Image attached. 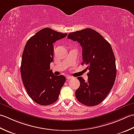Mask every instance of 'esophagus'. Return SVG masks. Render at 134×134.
<instances>
[{
    "label": "esophagus",
    "mask_w": 134,
    "mask_h": 134,
    "mask_svg": "<svg viewBox=\"0 0 134 134\" xmlns=\"http://www.w3.org/2000/svg\"><path fill=\"white\" fill-rule=\"evenodd\" d=\"M72 79V76H66V79H67V80H70V79Z\"/></svg>",
    "instance_id": "1"
}]
</instances>
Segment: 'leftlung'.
Segmentation results:
<instances>
[{
  "instance_id": "obj_1",
  "label": "left lung",
  "mask_w": 134,
  "mask_h": 134,
  "mask_svg": "<svg viewBox=\"0 0 134 134\" xmlns=\"http://www.w3.org/2000/svg\"><path fill=\"white\" fill-rule=\"evenodd\" d=\"M68 38L80 43L83 48V62L87 65L88 80L78 77L80 87L75 92L80 103L94 106L101 103L110 91L116 77L113 50L107 40L91 28L72 32Z\"/></svg>"
}]
</instances>
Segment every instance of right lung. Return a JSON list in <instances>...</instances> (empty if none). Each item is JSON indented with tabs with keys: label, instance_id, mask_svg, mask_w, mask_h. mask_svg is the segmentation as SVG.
I'll return each mask as SVG.
<instances>
[{
	"label": "right lung",
	"instance_id": "obj_1",
	"mask_svg": "<svg viewBox=\"0 0 134 134\" xmlns=\"http://www.w3.org/2000/svg\"><path fill=\"white\" fill-rule=\"evenodd\" d=\"M66 36L67 34L46 28L26 43L22 55L21 77L27 94L37 104L49 105L58 99L65 77L54 75L50 63L53 61V43Z\"/></svg>",
	"mask_w": 134,
	"mask_h": 134
}]
</instances>
